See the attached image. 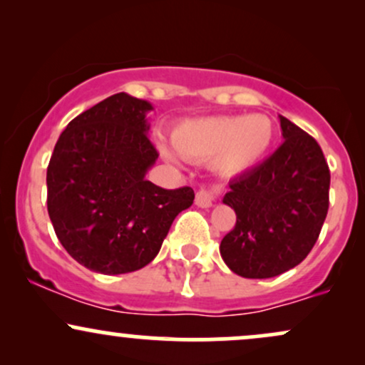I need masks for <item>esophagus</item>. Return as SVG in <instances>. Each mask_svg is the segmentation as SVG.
<instances>
[{
  "label": "esophagus",
  "mask_w": 365,
  "mask_h": 365,
  "mask_svg": "<svg viewBox=\"0 0 365 365\" xmlns=\"http://www.w3.org/2000/svg\"><path fill=\"white\" fill-rule=\"evenodd\" d=\"M220 192H221L220 185H215L211 188H200V190L195 194V204L199 207H211Z\"/></svg>",
  "instance_id": "esophagus-1"
}]
</instances>
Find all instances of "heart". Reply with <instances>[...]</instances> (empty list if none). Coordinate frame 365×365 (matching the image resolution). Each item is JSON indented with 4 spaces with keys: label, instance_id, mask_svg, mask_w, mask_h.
Masks as SVG:
<instances>
[{
    "label": "heart",
    "instance_id": "obj_1",
    "mask_svg": "<svg viewBox=\"0 0 365 365\" xmlns=\"http://www.w3.org/2000/svg\"><path fill=\"white\" fill-rule=\"evenodd\" d=\"M274 140V125L266 115L204 116L185 120L171 132V144L180 158L209 161L221 175L250 170L266 156ZM173 159L171 150L163 149Z\"/></svg>",
    "mask_w": 365,
    "mask_h": 365
}]
</instances>
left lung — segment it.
I'll list each match as a JSON object with an SVG mask.
<instances>
[{
	"instance_id": "obj_1",
	"label": "left lung",
	"mask_w": 365,
	"mask_h": 365,
	"mask_svg": "<svg viewBox=\"0 0 365 365\" xmlns=\"http://www.w3.org/2000/svg\"><path fill=\"white\" fill-rule=\"evenodd\" d=\"M279 125L283 144L233 178L223 197L237 223L220 252L244 278H273L302 262L328 215L331 177L319 144L284 116Z\"/></svg>"
}]
</instances>
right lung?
<instances>
[{
	"instance_id": "right-lung-1",
	"label": "right lung",
	"mask_w": 365,
	"mask_h": 365,
	"mask_svg": "<svg viewBox=\"0 0 365 365\" xmlns=\"http://www.w3.org/2000/svg\"><path fill=\"white\" fill-rule=\"evenodd\" d=\"M153 104L110 96L63 130L48 166V212L58 240L94 273L123 274L156 257L175 217L194 202L190 187L145 180L158 150L145 115Z\"/></svg>"
}]
</instances>
